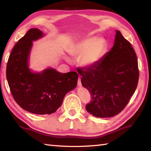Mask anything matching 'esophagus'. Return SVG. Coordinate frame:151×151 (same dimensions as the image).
Masks as SVG:
<instances>
[{
    "mask_svg": "<svg viewBox=\"0 0 151 151\" xmlns=\"http://www.w3.org/2000/svg\"><path fill=\"white\" fill-rule=\"evenodd\" d=\"M78 87H81L82 86V83H81V77L78 78Z\"/></svg>",
    "mask_w": 151,
    "mask_h": 151,
    "instance_id": "34e87169",
    "label": "esophagus"
}]
</instances>
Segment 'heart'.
I'll list each match as a JSON object with an SVG mask.
<instances>
[{
    "label": "heart",
    "mask_w": 151,
    "mask_h": 151,
    "mask_svg": "<svg viewBox=\"0 0 151 151\" xmlns=\"http://www.w3.org/2000/svg\"><path fill=\"white\" fill-rule=\"evenodd\" d=\"M106 51V43L101 37H89L73 44L69 53L74 58L78 59L79 65L85 69L92 68L100 62ZM65 60L70 62L69 58Z\"/></svg>",
    "instance_id": "obj_1"
}]
</instances>
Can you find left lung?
I'll list each match as a JSON object with an SVG mask.
<instances>
[{"mask_svg": "<svg viewBox=\"0 0 151 151\" xmlns=\"http://www.w3.org/2000/svg\"><path fill=\"white\" fill-rule=\"evenodd\" d=\"M78 73L82 76V86L92 97L86 110L100 118L119 114L135 92L139 79L136 54L119 30H115L113 47L100 62Z\"/></svg>", "mask_w": 151, "mask_h": 151, "instance_id": "obj_1", "label": "left lung"}]
</instances>
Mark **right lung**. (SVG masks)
<instances>
[{
	"label": "right lung",
	"instance_id": "right-lung-1",
	"mask_svg": "<svg viewBox=\"0 0 151 151\" xmlns=\"http://www.w3.org/2000/svg\"><path fill=\"white\" fill-rule=\"evenodd\" d=\"M45 36L31 28L13 49L6 67V78L15 102L28 112L37 115L54 113L65 95L76 87L78 74L62 73L52 67L35 72L30 68L33 42Z\"/></svg>",
	"mask_w": 151,
	"mask_h": 151
}]
</instances>
